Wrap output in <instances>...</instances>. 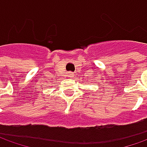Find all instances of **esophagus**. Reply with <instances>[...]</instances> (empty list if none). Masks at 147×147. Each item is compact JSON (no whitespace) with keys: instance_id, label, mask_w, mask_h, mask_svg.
Returning <instances> with one entry per match:
<instances>
[{"instance_id":"obj_1","label":"esophagus","mask_w":147,"mask_h":147,"mask_svg":"<svg viewBox=\"0 0 147 147\" xmlns=\"http://www.w3.org/2000/svg\"><path fill=\"white\" fill-rule=\"evenodd\" d=\"M70 76H72V73H71V75H70Z\"/></svg>"}]
</instances>
